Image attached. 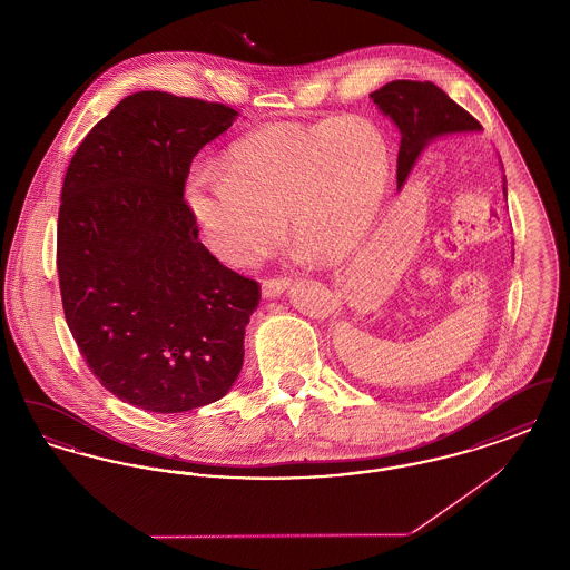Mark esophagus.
Listing matches in <instances>:
<instances>
[{
    "instance_id": "esophagus-1",
    "label": "esophagus",
    "mask_w": 570,
    "mask_h": 570,
    "mask_svg": "<svg viewBox=\"0 0 570 570\" xmlns=\"http://www.w3.org/2000/svg\"><path fill=\"white\" fill-rule=\"evenodd\" d=\"M291 288V279L288 277H273L263 282V295L267 298L279 297L284 291Z\"/></svg>"
}]
</instances>
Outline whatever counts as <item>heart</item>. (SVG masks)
I'll list each match as a JSON object with an SVG mask.
<instances>
[{
  "label": "heart",
  "instance_id": "1",
  "mask_svg": "<svg viewBox=\"0 0 570 570\" xmlns=\"http://www.w3.org/2000/svg\"><path fill=\"white\" fill-rule=\"evenodd\" d=\"M393 173L391 142L365 117L275 121L239 138L224 173L198 168L186 200L209 247L254 267L286 237L325 263L354 254L379 222Z\"/></svg>",
  "mask_w": 570,
  "mask_h": 570
}]
</instances>
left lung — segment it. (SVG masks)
Here are the masks:
<instances>
[{
  "label": "left lung",
  "instance_id": "left-lung-1",
  "mask_svg": "<svg viewBox=\"0 0 570 570\" xmlns=\"http://www.w3.org/2000/svg\"><path fill=\"white\" fill-rule=\"evenodd\" d=\"M370 98L393 119L402 135L397 154V186H404L421 151L434 138L481 130V124L434 82L391 81L370 94Z\"/></svg>",
  "mask_w": 570,
  "mask_h": 570
}]
</instances>
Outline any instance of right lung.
I'll use <instances>...</instances> for the list:
<instances>
[{
	"label": "right lung",
	"mask_w": 570,
	"mask_h": 570,
	"mask_svg": "<svg viewBox=\"0 0 570 570\" xmlns=\"http://www.w3.org/2000/svg\"><path fill=\"white\" fill-rule=\"evenodd\" d=\"M237 110L136 91L82 138L63 177L57 273L66 323L100 384L151 412L228 393L258 282L200 244L184 200L194 156Z\"/></svg>",
	"instance_id": "1"
}]
</instances>
